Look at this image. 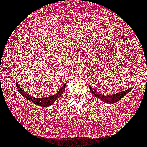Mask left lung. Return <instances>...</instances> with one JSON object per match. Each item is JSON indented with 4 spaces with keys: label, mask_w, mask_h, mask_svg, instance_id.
<instances>
[{
    "label": "left lung",
    "mask_w": 147,
    "mask_h": 147,
    "mask_svg": "<svg viewBox=\"0 0 147 147\" xmlns=\"http://www.w3.org/2000/svg\"><path fill=\"white\" fill-rule=\"evenodd\" d=\"M133 89V87L131 88H129L128 89L125 90V91H123L121 92H119L118 94H114V95L112 96H109V95H105V94H100L99 93H97V92L94 90L93 88H92L91 87H90V90L92 94H94V96L96 97H98V98H100L102 100L103 102H105L106 103H110V104H112V103H115L116 102H118V100L121 99V98L126 95L128 92H129L131 89Z\"/></svg>",
    "instance_id": "left-lung-1"
}]
</instances>
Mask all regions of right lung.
<instances>
[{
    "instance_id": "obj_1",
    "label": "right lung",
    "mask_w": 147,
    "mask_h": 147,
    "mask_svg": "<svg viewBox=\"0 0 147 147\" xmlns=\"http://www.w3.org/2000/svg\"><path fill=\"white\" fill-rule=\"evenodd\" d=\"M16 87L17 89L18 90L20 93L22 94V96H24L25 98L28 99L29 101L32 102L34 104H37V105L41 106V107H49V106H51L53 105V104L55 102V101L58 98L61 96V94H62V92L64 91L65 88H66V84H64L63 85L62 87L58 91V93L55 94V95H53V96H50L49 97H45V98H35V97H33L32 96L29 95V94L26 93V92L23 91L21 88L20 87L18 83L16 81Z\"/></svg>"
}]
</instances>
